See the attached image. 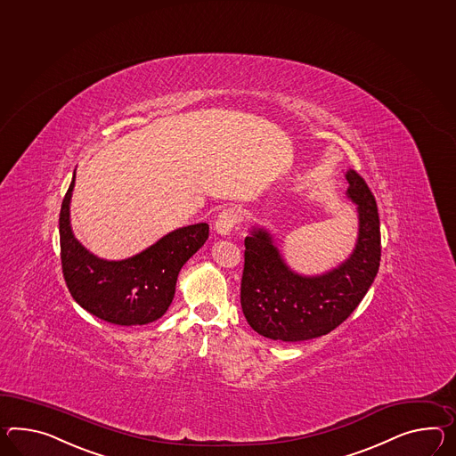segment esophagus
Segmentation results:
<instances>
[{
	"mask_svg": "<svg viewBox=\"0 0 456 456\" xmlns=\"http://www.w3.org/2000/svg\"><path fill=\"white\" fill-rule=\"evenodd\" d=\"M240 211L237 209V208H233V206H229V208H225L223 211L219 212V216H217V219H216V231L219 233L231 232L233 227L237 225V224L240 223Z\"/></svg>",
	"mask_w": 456,
	"mask_h": 456,
	"instance_id": "obj_1",
	"label": "esophagus"
}]
</instances>
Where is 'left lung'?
I'll list each match as a JSON object with an SVG mask.
<instances>
[{"label":"left lung","mask_w":456,"mask_h":456,"mask_svg":"<svg viewBox=\"0 0 456 456\" xmlns=\"http://www.w3.org/2000/svg\"><path fill=\"white\" fill-rule=\"evenodd\" d=\"M347 196L359 214L354 252L331 272L301 277L283 262L272 237L254 229L245 237L240 305L256 333L280 341H306L331 333L364 298L378 275L380 223L378 204L366 181L349 169Z\"/></svg>","instance_id":"1"}]
</instances>
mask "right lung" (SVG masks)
Instances as JSON below:
<instances>
[{"label": "right lung", "mask_w": 456, "mask_h": 456, "mask_svg": "<svg viewBox=\"0 0 456 456\" xmlns=\"http://www.w3.org/2000/svg\"><path fill=\"white\" fill-rule=\"evenodd\" d=\"M76 173L59 214L61 264L69 293L84 310L120 326L148 324L167 313L179 270L209 237V225L176 229L142 254L109 262L87 252L70 231L69 204Z\"/></svg>", "instance_id": "right-lung-1"}]
</instances>
